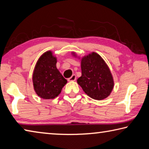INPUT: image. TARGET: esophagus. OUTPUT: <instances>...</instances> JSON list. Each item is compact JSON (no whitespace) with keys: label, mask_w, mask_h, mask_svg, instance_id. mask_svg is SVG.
<instances>
[{"label":"esophagus","mask_w":149,"mask_h":149,"mask_svg":"<svg viewBox=\"0 0 149 149\" xmlns=\"http://www.w3.org/2000/svg\"><path fill=\"white\" fill-rule=\"evenodd\" d=\"M75 79H76V75H75V74L72 75V76L71 77L68 78V80L69 81H75Z\"/></svg>","instance_id":"1"}]
</instances>
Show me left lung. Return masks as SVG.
<instances>
[{"label":"left lung","instance_id":"8db88e82","mask_svg":"<svg viewBox=\"0 0 149 149\" xmlns=\"http://www.w3.org/2000/svg\"><path fill=\"white\" fill-rule=\"evenodd\" d=\"M81 76L77 80L86 94L95 100L108 97L114 87L109 68L100 55L92 52L81 58Z\"/></svg>","mask_w":149,"mask_h":149}]
</instances>
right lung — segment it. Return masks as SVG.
<instances>
[{
	"instance_id": "1",
	"label": "right lung",
	"mask_w": 149,
	"mask_h": 149,
	"mask_svg": "<svg viewBox=\"0 0 149 149\" xmlns=\"http://www.w3.org/2000/svg\"><path fill=\"white\" fill-rule=\"evenodd\" d=\"M56 58L47 51L39 58L33 74V83L37 95L44 99L56 97L67 80L56 68Z\"/></svg>"
}]
</instances>
